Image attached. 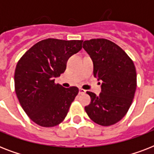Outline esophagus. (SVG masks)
I'll list each match as a JSON object with an SVG mask.
<instances>
[{
  "mask_svg": "<svg viewBox=\"0 0 154 154\" xmlns=\"http://www.w3.org/2000/svg\"><path fill=\"white\" fill-rule=\"evenodd\" d=\"M85 93V90L82 89H79V94H84Z\"/></svg>",
  "mask_w": 154,
  "mask_h": 154,
  "instance_id": "34e87169",
  "label": "esophagus"
}]
</instances>
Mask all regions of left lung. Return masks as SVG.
Returning a JSON list of instances; mask_svg holds the SVG:
<instances>
[{
    "label": "left lung",
    "mask_w": 154,
    "mask_h": 154,
    "mask_svg": "<svg viewBox=\"0 0 154 154\" xmlns=\"http://www.w3.org/2000/svg\"><path fill=\"white\" fill-rule=\"evenodd\" d=\"M83 48L94 62V77L102 82L99 96L87 92L91 102L85 110L100 125L116 124L128 112L136 91L134 61L121 47L107 39L85 41Z\"/></svg>",
    "instance_id": "left-lung-1"
}]
</instances>
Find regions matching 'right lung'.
Masks as SVG:
<instances>
[{
  "instance_id": "1",
  "label": "right lung",
  "mask_w": 154,
  "mask_h": 154,
  "mask_svg": "<svg viewBox=\"0 0 154 154\" xmlns=\"http://www.w3.org/2000/svg\"><path fill=\"white\" fill-rule=\"evenodd\" d=\"M83 41L48 38L37 42L20 57L14 74L19 102L32 122L53 127L65 119L79 89L55 84L68 59L82 49Z\"/></svg>"
}]
</instances>
